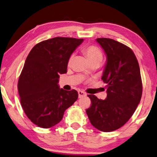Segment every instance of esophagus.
Wrapping results in <instances>:
<instances>
[{"instance_id": "1", "label": "esophagus", "mask_w": 157, "mask_h": 157, "mask_svg": "<svg viewBox=\"0 0 157 157\" xmlns=\"http://www.w3.org/2000/svg\"><path fill=\"white\" fill-rule=\"evenodd\" d=\"M78 97H79V98L86 96V93L85 92H83V91L79 90V91H78Z\"/></svg>"}]
</instances>
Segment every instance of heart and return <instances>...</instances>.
<instances>
[{"label":"heart","mask_w":157,"mask_h":157,"mask_svg":"<svg viewBox=\"0 0 157 157\" xmlns=\"http://www.w3.org/2000/svg\"><path fill=\"white\" fill-rule=\"evenodd\" d=\"M83 53L86 54L87 58L90 62V63L94 61H101L102 59V53L99 48L94 45H89L86 46L83 48ZM73 56H71L69 59V63H71L72 60Z\"/></svg>","instance_id":"b5f03b06"}]
</instances>
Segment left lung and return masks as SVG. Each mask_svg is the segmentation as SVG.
<instances>
[{
    "instance_id": "left-lung-1",
    "label": "left lung",
    "mask_w": 157,
    "mask_h": 157,
    "mask_svg": "<svg viewBox=\"0 0 157 157\" xmlns=\"http://www.w3.org/2000/svg\"><path fill=\"white\" fill-rule=\"evenodd\" d=\"M96 40L106 56L101 79L107 84V97L103 100L88 94L92 104L86 113L93 127L110 132L122 127L135 112L142 97V80L137 58L129 47L109 38Z\"/></svg>"
}]
</instances>
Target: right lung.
Returning <instances> with one entry per match:
<instances>
[{"mask_svg":"<svg viewBox=\"0 0 157 157\" xmlns=\"http://www.w3.org/2000/svg\"><path fill=\"white\" fill-rule=\"evenodd\" d=\"M83 39L57 37L36 44L30 51L18 82L21 104L38 127L47 129L63 119L78 92L60 88L59 74L67 73L69 59Z\"/></svg>","mask_w":157,"mask_h":157,"instance_id":"obj_1","label":"right lung"}]
</instances>
